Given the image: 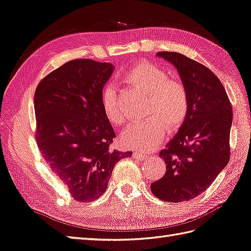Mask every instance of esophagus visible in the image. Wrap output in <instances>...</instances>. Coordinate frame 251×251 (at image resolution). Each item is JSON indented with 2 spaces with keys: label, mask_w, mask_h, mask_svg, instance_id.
<instances>
[{
  "label": "esophagus",
  "mask_w": 251,
  "mask_h": 251,
  "mask_svg": "<svg viewBox=\"0 0 251 251\" xmlns=\"http://www.w3.org/2000/svg\"><path fill=\"white\" fill-rule=\"evenodd\" d=\"M133 156L136 157V158H139L140 160H143L145 157H147V154L143 153V152H140V151H138V152H133Z\"/></svg>",
  "instance_id": "obj_1"
}]
</instances>
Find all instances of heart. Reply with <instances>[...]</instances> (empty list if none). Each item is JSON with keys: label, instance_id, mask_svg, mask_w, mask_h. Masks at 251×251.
I'll list each match as a JSON object with an SVG mask.
<instances>
[{"label": "heart", "instance_id": "obj_1", "mask_svg": "<svg viewBox=\"0 0 251 251\" xmlns=\"http://www.w3.org/2000/svg\"><path fill=\"white\" fill-rule=\"evenodd\" d=\"M124 79L149 95V100L144 113L147 120L126 128L121 135V143L133 150H154L164 139L166 126L174 131L184 123L189 109L187 89L179 81L171 80L164 69L150 63L132 66L125 73ZM101 107L110 124H124L126 115L113 84L103 87Z\"/></svg>", "mask_w": 251, "mask_h": 251}]
</instances>
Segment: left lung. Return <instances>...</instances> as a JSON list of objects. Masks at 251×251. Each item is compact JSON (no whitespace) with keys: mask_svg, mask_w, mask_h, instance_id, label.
Here are the masks:
<instances>
[{"mask_svg":"<svg viewBox=\"0 0 251 251\" xmlns=\"http://www.w3.org/2000/svg\"><path fill=\"white\" fill-rule=\"evenodd\" d=\"M156 55L177 69L188 92L189 109L177 133L159 154L166 173L151 189L165 202L188 201L206 190L228 165L232 106L220 80L204 65L177 52Z\"/></svg>","mask_w":251,"mask_h":251,"instance_id":"left-lung-1","label":"left lung"}]
</instances>
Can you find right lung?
<instances>
[{"instance_id": "1", "label": "right lung", "mask_w": 251, "mask_h": 251, "mask_svg": "<svg viewBox=\"0 0 251 251\" xmlns=\"http://www.w3.org/2000/svg\"><path fill=\"white\" fill-rule=\"evenodd\" d=\"M113 69L110 63L73 60L47 75L35 91L38 149L81 203L98 199L116 162L132 155L110 147L115 132L103 114L101 93Z\"/></svg>"}]
</instances>
